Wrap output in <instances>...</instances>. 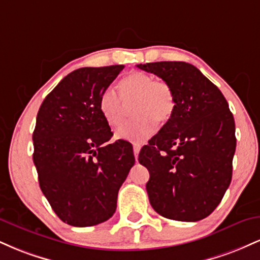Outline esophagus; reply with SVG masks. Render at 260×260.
I'll use <instances>...</instances> for the list:
<instances>
[{
	"instance_id": "obj_1",
	"label": "esophagus",
	"mask_w": 260,
	"mask_h": 260,
	"mask_svg": "<svg viewBox=\"0 0 260 260\" xmlns=\"http://www.w3.org/2000/svg\"><path fill=\"white\" fill-rule=\"evenodd\" d=\"M139 151H140V145L134 144L133 145V153H134V156H136V160H137V157H138Z\"/></svg>"
}]
</instances>
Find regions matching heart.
<instances>
[{"instance_id":"1","label":"heart","mask_w":260,"mask_h":260,"mask_svg":"<svg viewBox=\"0 0 260 260\" xmlns=\"http://www.w3.org/2000/svg\"><path fill=\"white\" fill-rule=\"evenodd\" d=\"M120 95L109 88L100 98V112L111 128L121 126L123 121L124 104L132 105L136 118L124 123L117 138L133 143H143L150 138L156 129V122L165 123L171 118L175 110V94L172 88L162 80H154L143 72H132L118 82Z\"/></svg>"}]
</instances>
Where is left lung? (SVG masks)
<instances>
[{"instance_id": "obj_1", "label": "left lung", "mask_w": 260, "mask_h": 260, "mask_svg": "<svg viewBox=\"0 0 260 260\" xmlns=\"http://www.w3.org/2000/svg\"><path fill=\"white\" fill-rule=\"evenodd\" d=\"M171 86V118L139 153L150 178L147 192L161 216L199 221L221 202L232 178L235 120L222 92L187 62L138 64Z\"/></svg>"}]
</instances>
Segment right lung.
Returning <instances> with one entry per match:
<instances>
[{
    "label": "right lung",
    "instance_id": "1",
    "mask_svg": "<svg viewBox=\"0 0 260 260\" xmlns=\"http://www.w3.org/2000/svg\"><path fill=\"white\" fill-rule=\"evenodd\" d=\"M124 68L84 67L66 76L37 116L32 160L39 184L62 221L77 228L113 215L118 189L134 165L131 143L118 139L100 112V98Z\"/></svg>",
    "mask_w": 260,
    "mask_h": 260
}]
</instances>
